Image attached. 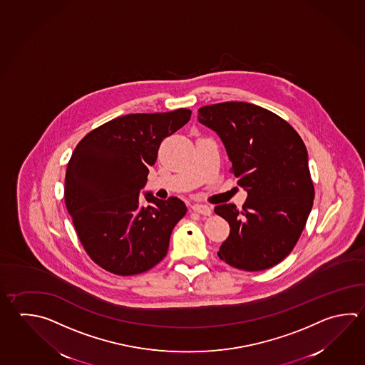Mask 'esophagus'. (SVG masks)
Masks as SVG:
<instances>
[{
  "instance_id": "34e87169",
  "label": "esophagus",
  "mask_w": 365,
  "mask_h": 365,
  "mask_svg": "<svg viewBox=\"0 0 365 365\" xmlns=\"http://www.w3.org/2000/svg\"><path fill=\"white\" fill-rule=\"evenodd\" d=\"M192 210L195 213L202 214V215H210L212 214L210 207H207V205H201V204H195Z\"/></svg>"
}]
</instances>
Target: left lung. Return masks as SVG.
Masks as SVG:
<instances>
[{"label":"left lung","instance_id":"8db88e82","mask_svg":"<svg viewBox=\"0 0 365 365\" xmlns=\"http://www.w3.org/2000/svg\"><path fill=\"white\" fill-rule=\"evenodd\" d=\"M197 118L220 135L231 173L248 192L241 210L214 207L231 227L218 257L245 271L275 266L294 248L315 197L302 138L282 117L247 102L205 106Z\"/></svg>","mask_w":365,"mask_h":365}]
</instances>
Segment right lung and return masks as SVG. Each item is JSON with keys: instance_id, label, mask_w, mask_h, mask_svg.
<instances>
[{"instance_id": "right-lung-1", "label": "right lung", "mask_w": 365, "mask_h": 365, "mask_svg": "<svg viewBox=\"0 0 365 365\" xmlns=\"http://www.w3.org/2000/svg\"><path fill=\"white\" fill-rule=\"evenodd\" d=\"M191 110L130 113L90 131L71 156L64 201L90 258L115 275L142 274L163 261L187 207L178 197L140 207L139 191L163 139L190 121Z\"/></svg>"}]
</instances>
